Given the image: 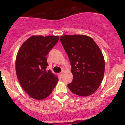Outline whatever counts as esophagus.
Here are the masks:
<instances>
[{
  "label": "esophagus",
  "mask_w": 125,
  "mask_h": 125,
  "mask_svg": "<svg viewBox=\"0 0 125 125\" xmlns=\"http://www.w3.org/2000/svg\"><path fill=\"white\" fill-rule=\"evenodd\" d=\"M59 74L61 77H62L63 76V72H60Z\"/></svg>",
  "instance_id": "34e87169"
}]
</instances>
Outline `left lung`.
Instances as JSON below:
<instances>
[{"label":"left lung","instance_id":"8db88e82","mask_svg":"<svg viewBox=\"0 0 125 125\" xmlns=\"http://www.w3.org/2000/svg\"><path fill=\"white\" fill-rule=\"evenodd\" d=\"M60 40L71 65L73 80L67 84L73 94L87 96L99 87L104 76L105 62L100 48L86 35H64Z\"/></svg>","mask_w":125,"mask_h":125}]
</instances>
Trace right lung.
<instances>
[{"mask_svg":"<svg viewBox=\"0 0 125 125\" xmlns=\"http://www.w3.org/2000/svg\"><path fill=\"white\" fill-rule=\"evenodd\" d=\"M58 36H32L23 43L16 59L18 81L29 96L42 100L49 96L58 77L46 71V56L58 42Z\"/></svg>","mask_w":125,"mask_h":125,"instance_id":"add662e5","label":"right lung"}]
</instances>
